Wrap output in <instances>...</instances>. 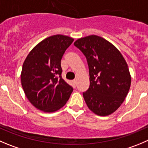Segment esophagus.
I'll return each instance as SVG.
<instances>
[{"label":"esophagus","instance_id":"obj_1","mask_svg":"<svg viewBox=\"0 0 148 148\" xmlns=\"http://www.w3.org/2000/svg\"><path fill=\"white\" fill-rule=\"evenodd\" d=\"M73 85L74 87H76L77 86V81L76 80H74V81H73Z\"/></svg>","mask_w":148,"mask_h":148}]
</instances>
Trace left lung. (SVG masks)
I'll return each instance as SVG.
<instances>
[{
    "instance_id": "1",
    "label": "left lung",
    "mask_w": 148,
    "mask_h": 148,
    "mask_svg": "<svg viewBox=\"0 0 148 148\" xmlns=\"http://www.w3.org/2000/svg\"><path fill=\"white\" fill-rule=\"evenodd\" d=\"M87 60L89 88L83 93L88 108L100 116L110 115L124 101L131 86V75L124 58L112 43L97 36L74 43Z\"/></svg>"
}]
</instances>
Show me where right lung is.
Wrapping results in <instances>:
<instances>
[{
  "instance_id": "1",
  "label": "right lung",
  "mask_w": 148,
  "mask_h": 148,
  "mask_svg": "<svg viewBox=\"0 0 148 148\" xmlns=\"http://www.w3.org/2000/svg\"><path fill=\"white\" fill-rule=\"evenodd\" d=\"M73 40L62 35L50 36L35 46L24 62L22 88L28 100L40 110H58L73 92V87L62 78L61 60Z\"/></svg>"
}]
</instances>
